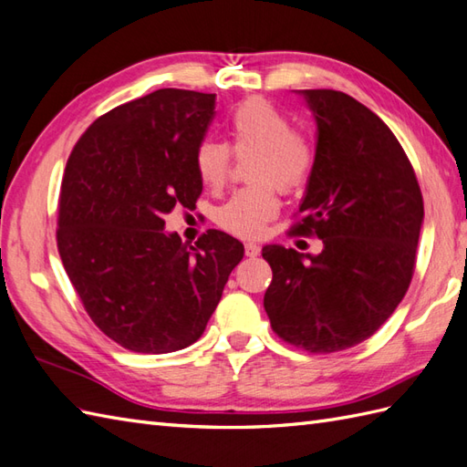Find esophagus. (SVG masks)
<instances>
[{
	"label": "esophagus",
	"mask_w": 467,
	"mask_h": 467,
	"mask_svg": "<svg viewBox=\"0 0 467 467\" xmlns=\"http://www.w3.org/2000/svg\"><path fill=\"white\" fill-rule=\"evenodd\" d=\"M259 252H261V247L257 244H254V242H247L245 244V255L247 257H257Z\"/></svg>",
	"instance_id": "esophagus-1"
}]
</instances>
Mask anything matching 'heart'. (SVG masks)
<instances>
[{
	"label": "heart",
	"mask_w": 467,
	"mask_h": 467,
	"mask_svg": "<svg viewBox=\"0 0 467 467\" xmlns=\"http://www.w3.org/2000/svg\"><path fill=\"white\" fill-rule=\"evenodd\" d=\"M225 132L230 148L213 140H203L196 148V174L206 188L220 190L232 172L229 150L237 158L252 154L247 176L255 184L232 194L215 220L234 235L259 237L281 208L277 186L293 192L305 184L315 164V148L309 136L291 127L285 110L261 97L237 105L225 119Z\"/></svg>",
	"instance_id": "1"
}]
</instances>
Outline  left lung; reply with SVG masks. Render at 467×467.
Segmentation results:
<instances>
[{
  "label": "left lung",
  "instance_id": "1",
  "mask_svg": "<svg viewBox=\"0 0 467 467\" xmlns=\"http://www.w3.org/2000/svg\"><path fill=\"white\" fill-rule=\"evenodd\" d=\"M317 120V152L289 234L319 237L305 255L265 245L271 328L306 352L345 350L372 337L404 299L416 267L424 200L392 130L340 90H299Z\"/></svg>",
  "mask_w": 467,
  "mask_h": 467
}]
</instances>
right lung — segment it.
I'll list each match as a JSON object with an SVG mask.
<instances>
[{
	"instance_id": "1",
	"label": "right lung",
	"mask_w": 467,
	"mask_h": 467,
	"mask_svg": "<svg viewBox=\"0 0 467 467\" xmlns=\"http://www.w3.org/2000/svg\"><path fill=\"white\" fill-rule=\"evenodd\" d=\"M215 95L161 88L99 117L67 161L57 249L93 323L132 352L162 355L202 337L244 245L208 230L194 245L164 213L196 208L194 154Z\"/></svg>"
}]
</instances>
